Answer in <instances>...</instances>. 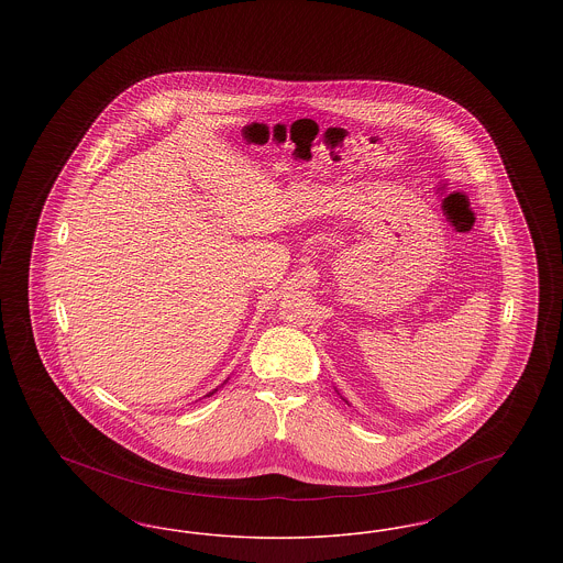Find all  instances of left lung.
Segmentation results:
<instances>
[{
	"mask_svg": "<svg viewBox=\"0 0 563 563\" xmlns=\"http://www.w3.org/2000/svg\"><path fill=\"white\" fill-rule=\"evenodd\" d=\"M338 395H340V393H338ZM342 399H344V397H342ZM344 401H346V399H344ZM346 402H349V401H346Z\"/></svg>",
	"mask_w": 563,
	"mask_h": 563,
	"instance_id": "left-lung-1",
	"label": "left lung"
}]
</instances>
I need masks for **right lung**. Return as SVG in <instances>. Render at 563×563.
<instances>
[{
  "instance_id": "add662e5",
  "label": "right lung",
  "mask_w": 563,
  "mask_h": 563,
  "mask_svg": "<svg viewBox=\"0 0 563 563\" xmlns=\"http://www.w3.org/2000/svg\"><path fill=\"white\" fill-rule=\"evenodd\" d=\"M225 382H228V379H225ZM225 382H223V384H225ZM223 384H221V386H223ZM213 393H217V388H214ZM213 393H209V395H207V397H211V395H213Z\"/></svg>"
}]
</instances>
